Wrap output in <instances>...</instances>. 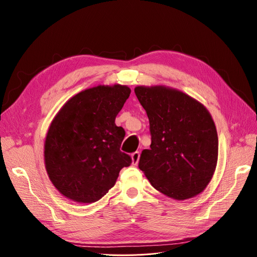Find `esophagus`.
Here are the masks:
<instances>
[{
  "label": "esophagus",
  "instance_id": "obj_1",
  "mask_svg": "<svg viewBox=\"0 0 257 257\" xmlns=\"http://www.w3.org/2000/svg\"><path fill=\"white\" fill-rule=\"evenodd\" d=\"M140 155L141 153L139 151H136L135 153L131 154V160H132V165H138L140 161Z\"/></svg>",
  "mask_w": 257,
  "mask_h": 257
}]
</instances>
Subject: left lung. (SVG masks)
<instances>
[{
	"mask_svg": "<svg viewBox=\"0 0 257 257\" xmlns=\"http://www.w3.org/2000/svg\"><path fill=\"white\" fill-rule=\"evenodd\" d=\"M146 110L150 149L142 151L139 167L150 184L176 200L203 192L218 158L216 127L207 108L195 98L166 86H137Z\"/></svg>",
	"mask_w": 257,
	"mask_h": 257,
	"instance_id": "obj_1",
	"label": "left lung"
}]
</instances>
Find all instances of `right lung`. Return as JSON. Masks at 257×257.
Wrapping results in <instances>:
<instances>
[{
	"label": "right lung",
	"instance_id": "right-lung-1",
	"mask_svg": "<svg viewBox=\"0 0 257 257\" xmlns=\"http://www.w3.org/2000/svg\"><path fill=\"white\" fill-rule=\"evenodd\" d=\"M128 86L98 85L73 95L48 128L44 160L57 190L75 203L91 204L115 185L131 158L119 150L125 130L115 117L129 97Z\"/></svg>",
	"mask_w": 257,
	"mask_h": 257
}]
</instances>
